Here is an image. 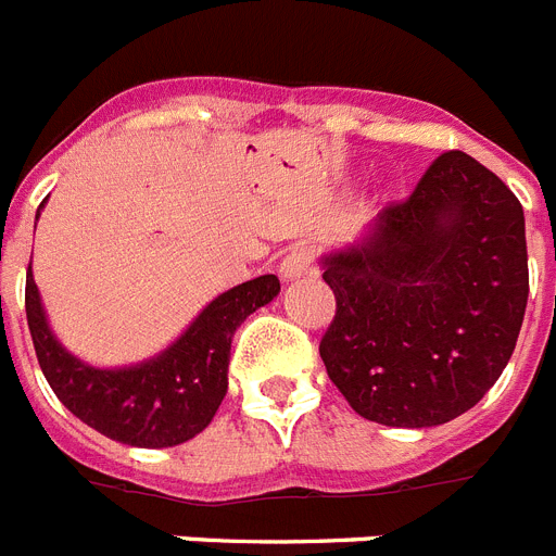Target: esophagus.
<instances>
[{"label": "esophagus", "instance_id": "obj_1", "mask_svg": "<svg viewBox=\"0 0 556 556\" xmlns=\"http://www.w3.org/2000/svg\"><path fill=\"white\" fill-rule=\"evenodd\" d=\"M312 264V250L306 244H295L289 247V252L283 255L281 261V278L292 281V278H301V275L309 269Z\"/></svg>", "mask_w": 556, "mask_h": 556}]
</instances>
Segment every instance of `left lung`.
I'll list each match as a JSON object with an SVG mask.
<instances>
[{
  "label": "left lung",
  "mask_w": 556,
  "mask_h": 556,
  "mask_svg": "<svg viewBox=\"0 0 556 556\" xmlns=\"http://www.w3.org/2000/svg\"><path fill=\"white\" fill-rule=\"evenodd\" d=\"M327 375L352 409L424 429L469 412L515 352L529 301L517 195L463 150L440 153L361 244L324 258Z\"/></svg>",
  "instance_id": "obj_1"
}]
</instances>
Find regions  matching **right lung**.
I'll list each match as a JSON object with an SVG mask.
<instances>
[{
	"mask_svg": "<svg viewBox=\"0 0 556 556\" xmlns=\"http://www.w3.org/2000/svg\"><path fill=\"white\" fill-rule=\"evenodd\" d=\"M278 278L258 275L218 295L162 355L127 369H96L62 350L27 267L25 312L39 366L59 401L104 438L139 448L178 446L204 432L227 394L232 334L247 315L278 295Z\"/></svg>",
	"mask_w": 556,
	"mask_h": 556,
	"instance_id": "1",
	"label": "right lung"
}]
</instances>
